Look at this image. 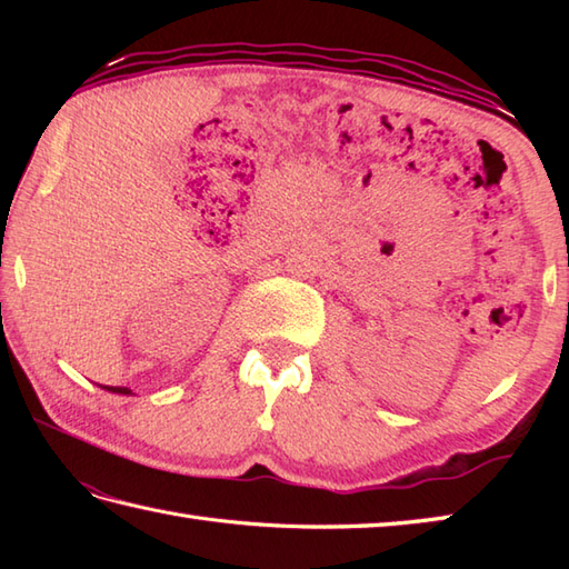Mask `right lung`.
Listing matches in <instances>:
<instances>
[{
	"label": "right lung",
	"instance_id": "obj_1",
	"mask_svg": "<svg viewBox=\"0 0 569 569\" xmlns=\"http://www.w3.org/2000/svg\"><path fill=\"white\" fill-rule=\"evenodd\" d=\"M102 389L110 393H119V396H131V389H127V386H102Z\"/></svg>",
	"mask_w": 569,
	"mask_h": 569
}]
</instances>
